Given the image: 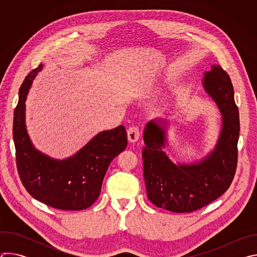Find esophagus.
Here are the masks:
<instances>
[{"label": "esophagus", "mask_w": 257, "mask_h": 257, "mask_svg": "<svg viewBox=\"0 0 257 257\" xmlns=\"http://www.w3.org/2000/svg\"><path fill=\"white\" fill-rule=\"evenodd\" d=\"M127 136H128V140L130 142H136L140 136L139 129L137 127H130L127 131Z\"/></svg>", "instance_id": "obj_1"}]
</instances>
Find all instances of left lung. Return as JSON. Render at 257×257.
I'll return each mask as SVG.
<instances>
[{"mask_svg":"<svg viewBox=\"0 0 257 257\" xmlns=\"http://www.w3.org/2000/svg\"><path fill=\"white\" fill-rule=\"evenodd\" d=\"M201 83L222 115L216 142L204 157L177 163L169 158L167 118L150 121L143 132L146 193L155 205L173 212H191L218 198L230 187L237 167L240 123L231 79L213 64L203 73Z\"/></svg>","mask_w":257,"mask_h":257,"instance_id":"8db88e82","label":"left lung"}]
</instances>
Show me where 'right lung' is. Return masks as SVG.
<instances>
[{"mask_svg": "<svg viewBox=\"0 0 257 257\" xmlns=\"http://www.w3.org/2000/svg\"><path fill=\"white\" fill-rule=\"evenodd\" d=\"M41 64L32 70L19 89L14 112L13 139L17 170L23 186L36 200L63 210H81L98 198L105 172L127 146L125 127L120 125L94 135L73 156L54 159L33 145L26 128V98Z\"/></svg>", "mask_w": 257, "mask_h": 257, "instance_id": "right-lung-1", "label": "right lung"}]
</instances>
